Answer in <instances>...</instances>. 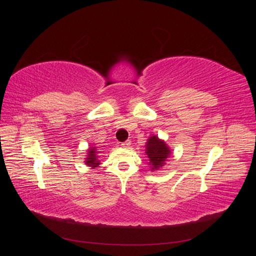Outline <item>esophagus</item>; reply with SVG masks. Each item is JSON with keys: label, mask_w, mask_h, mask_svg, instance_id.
Segmentation results:
<instances>
[{"label": "esophagus", "mask_w": 256, "mask_h": 256, "mask_svg": "<svg viewBox=\"0 0 256 256\" xmlns=\"http://www.w3.org/2000/svg\"><path fill=\"white\" fill-rule=\"evenodd\" d=\"M130 144H131V141H130V140H127V141H125V142H122V147H125V148H127V147H129V146H130Z\"/></svg>", "instance_id": "esophagus-1"}]
</instances>
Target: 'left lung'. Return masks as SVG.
Segmentation results:
<instances>
[{"instance_id":"1","label":"left lung","mask_w":256,"mask_h":256,"mask_svg":"<svg viewBox=\"0 0 256 256\" xmlns=\"http://www.w3.org/2000/svg\"><path fill=\"white\" fill-rule=\"evenodd\" d=\"M145 147V152L150 160L148 164L152 168V171L158 170L166 164L164 162L168 158L171 150H170V147L166 144L164 141L160 140L156 136H152L147 140Z\"/></svg>"}]
</instances>
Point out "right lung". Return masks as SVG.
Returning a JSON list of instances; mask_svg holds the SVG:
<instances>
[{"mask_svg":"<svg viewBox=\"0 0 256 256\" xmlns=\"http://www.w3.org/2000/svg\"><path fill=\"white\" fill-rule=\"evenodd\" d=\"M99 147L92 146L88 152V156L85 158V164L92 166V168H97L100 164V161L98 160V154H99Z\"/></svg>","mask_w":256,"mask_h":256,"instance_id":"add662e5","label":"right lung"}]
</instances>
